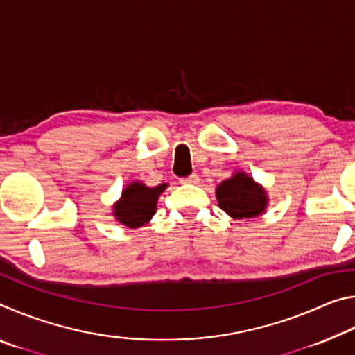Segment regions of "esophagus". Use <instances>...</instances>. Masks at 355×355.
<instances>
[{
  "label": "esophagus",
  "mask_w": 355,
  "mask_h": 355,
  "mask_svg": "<svg viewBox=\"0 0 355 355\" xmlns=\"http://www.w3.org/2000/svg\"><path fill=\"white\" fill-rule=\"evenodd\" d=\"M180 182L184 183V184H197L200 182V178H199V175H197V173H192V175H189V177L182 178Z\"/></svg>",
  "instance_id": "esophagus-1"
}]
</instances>
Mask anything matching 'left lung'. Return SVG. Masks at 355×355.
<instances>
[{"label":"left lung","mask_w":355,"mask_h":355,"mask_svg":"<svg viewBox=\"0 0 355 355\" xmlns=\"http://www.w3.org/2000/svg\"><path fill=\"white\" fill-rule=\"evenodd\" d=\"M218 205L233 219H252L266 213L269 197L266 189L249 173L236 171L216 188Z\"/></svg>","instance_id":"1"}]
</instances>
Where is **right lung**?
<instances>
[{"label": "right lung", "instance_id": "obj_1", "mask_svg": "<svg viewBox=\"0 0 355 355\" xmlns=\"http://www.w3.org/2000/svg\"><path fill=\"white\" fill-rule=\"evenodd\" d=\"M167 183L147 186L141 180L125 184L120 199L112 205V216L127 228H139L148 224L156 213V203L167 188Z\"/></svg>", "mask_w": 355, "mask_h": 355}]
</instances>
